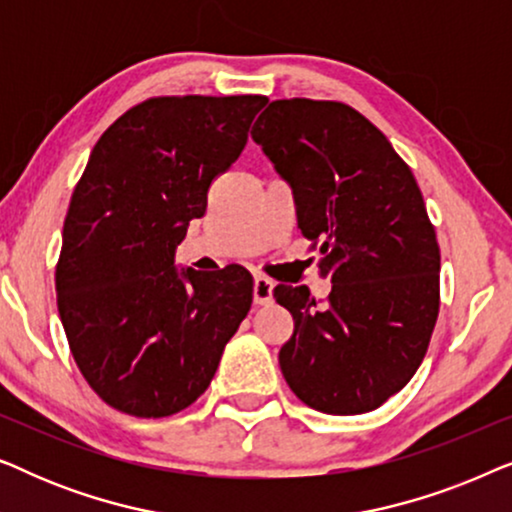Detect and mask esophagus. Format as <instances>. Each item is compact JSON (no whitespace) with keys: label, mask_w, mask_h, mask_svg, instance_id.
Segmentation results:
<instances>
[{"label":"esophagus","mask_w":512,"mask_h":512,"mask_svg":"<svg viewBox=\"0 0 512 512\" xmlns=\"http://www.w3.org/2000/svg\"><path fill=\"white\" fill-rule=\"evenodd\" d=\"M272 289H275V284H272L268 277L256 275L254 277V303L256 305H268L272 300Z\"/></svg>","instance_id":"obj_1"}]
</instances>
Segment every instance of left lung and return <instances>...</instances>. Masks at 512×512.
Returning a JSON list of instances; mask_svg holds the SVG:
<instances>
[{
	"label": "left lung",
	"instance_id": "1",
	"mask_svg": "<svg viewBox=\"0 0 512 512\" xmlns=\"http://www.w3.org/2000/svg\"><path fill=\"white\" fill-rule=\"evenodd\" d=\"M251 139L291 186L298 228L333 289L279 284L293 317L279 368L326 415H361L417 373L438 319L440 249L422 191L389 139L340 102L277 100Z\"/></svg>",
	"mask_w": 512,
	"mask_h": 512
}]
</instances>
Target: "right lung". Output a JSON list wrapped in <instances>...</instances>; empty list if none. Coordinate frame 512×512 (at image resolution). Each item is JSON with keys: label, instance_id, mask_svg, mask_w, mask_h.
Segmentation results:
<instances>
[{"label": "right lung", "instance_id": "right-lung-1", "mask_svg": "<svg viewBox=\"0 0 512 512\" xmlns=\"http://www.w3.org/2000/svg\"><path fill=\"white\" fill-rule=\"evenodd\" d=\"M263 104L261 95L146 100L109 125L74 188L55 268L60 319L86 382L125 415L188 408L247 317V270L177 268L174 254Z\"/></svg>", "mask_w": 512, "mask_h": 512}]
</instances>
